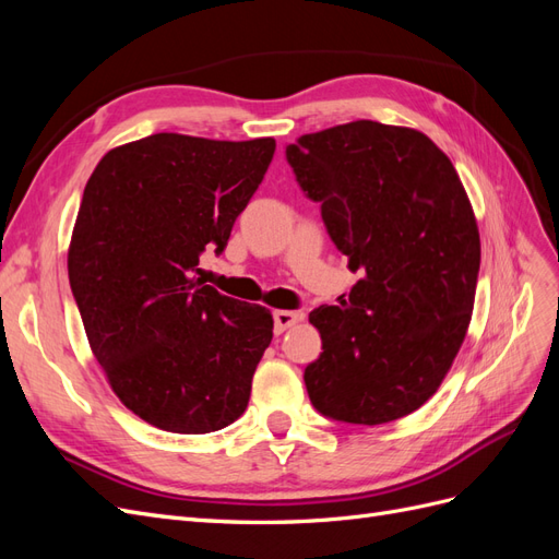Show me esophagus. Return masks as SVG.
Wrapping results in <instances>:
<instances>
[{"label": "esophagus", "instance_id": "1", "mask_svg": "<svg viewBox=\"0 0 559 559\" xmlns=\"http://www.w3.org/2000/svg\"><path fill=\"white\" fill-rule=\"evenodd\" d=\"M273 319H275V333H284L289 326L298 324V321L302 319V314L300 312H292V310H277L273 314Z\"/></svg>", "mask_w": 559, "mask_h": 559}]
</instances>
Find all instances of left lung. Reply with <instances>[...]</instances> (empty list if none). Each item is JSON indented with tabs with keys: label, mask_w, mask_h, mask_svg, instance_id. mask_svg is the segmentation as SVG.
<instances>
[{
	"label": "left lung",
	"mask_w": 559,
	"mask_h": 559,
	"mask_svg": "<svg viewBox=\"0 0 559 559\" xmlns=\"http://www.w3.org/2000/svg\"><path fill=\"white\" fill-rule=\"evenodd\" d=\"M286 160L361 280L321 306L314 408L376 427L427 403L460 352L480 270V235L450 158L425 132L352 121L302 134Z\"/></svg>",
	"instance_id": "1"
}]
</instances>
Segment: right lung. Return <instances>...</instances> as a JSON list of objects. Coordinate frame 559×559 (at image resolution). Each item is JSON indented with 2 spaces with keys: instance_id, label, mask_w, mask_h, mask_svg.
<instances>
[{
  "instance_id": "add662e5",
  "label": "right lung",
  "mask_w": 559,
  "mask_h": 559,
  "mask_svg": "<svg viewBox=\"0 0 559 559\" xmlns=\"http://www.w3.org/2000/svg\"><path fill=\"white\" fill-rule=\"evenodd\" d=\"M273 154V138L158 132L111 148L83 189L67 253L83 329L114 394L163 431H218L249 403L273 314L195 273L202 251L226 249Z\"/></svg>"
}]
</instances>
